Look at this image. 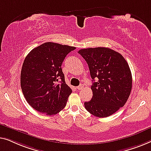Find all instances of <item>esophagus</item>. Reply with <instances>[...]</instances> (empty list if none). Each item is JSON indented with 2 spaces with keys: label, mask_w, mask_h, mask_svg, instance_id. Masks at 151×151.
Segmentation results:
<instances>
[{
  "label": "esophagus",
  "mask_w": 151,
  "mask_h": 151,
  "mask_svg": "<svg viewBox=\"0 0 151 151\" xmlns=\"http://www.w3.org/2000/svg\"><path fill=\"white\" fill-rule=\"evenodd\" d=\"M83 85H81V86L76 87V89H77L78 90H81L83 88Z\"/></svg>",
  "instance_id": "obj_1"
}]
</instances>
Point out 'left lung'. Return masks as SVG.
<instances>
[{
  "mask_svg": "<svg viewBox=\"0 0 151 151\" xmlns=\"http://www.w3.org/2000/svg\"><path fill=\"white\" fill-rule=\"evenodd\" d=\"M78 52L88 64L93 81L92 99L84 103L87 111L99 118L116 113L126 103L132 88L128 63L122 55L109 48H84Z\"/></svg>",
  "mask_w": 151,
  "mask_h": 151,
  "instance_id": "8db88e82",
  "label": "left lung"
}]
</instances>
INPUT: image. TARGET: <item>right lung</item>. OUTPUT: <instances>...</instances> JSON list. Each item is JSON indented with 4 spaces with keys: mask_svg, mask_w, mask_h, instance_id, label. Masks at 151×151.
Segmentation results:
<instances>
[{
    "mask_svg": "<svg viewBox=\"0 0 151 151\" xmlns=\"http://www.w3.org/2000/svg\"><path fill=\"white\" fill-rule=\"evenodd\" d=\"M75 48L46 42L27 55L21 70L20 85L27 103L34 109L51 116L65 107L73 91L65 83L61 64Z\"/></svg>",
    "mask_w": 151,
    "mask_h": 151,
    "instance_id": "add662e5",
    "label": "right lung"
}]
</instances>
